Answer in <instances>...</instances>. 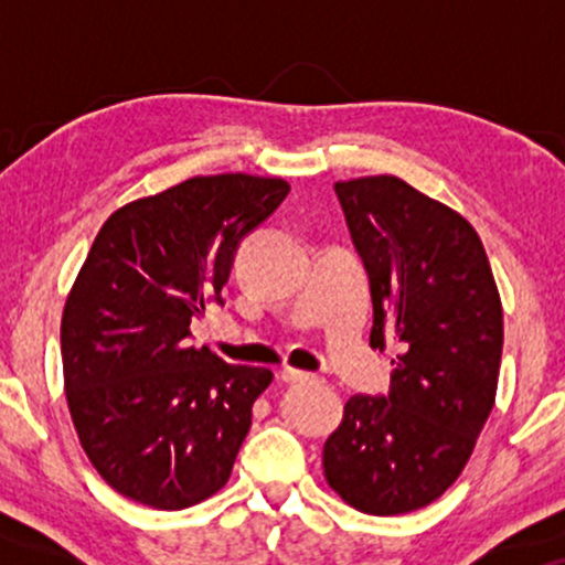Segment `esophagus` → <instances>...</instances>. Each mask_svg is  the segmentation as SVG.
Segmentation results:
<instances>
[{"instance_id":"esophagus-1","label":"esophagus","mask_w":565,"mask_h":565,"mask_svg":"<svg viewBox=\"0 0 565 565\" xmlns=\"http://www.w3.org/2000/svg\"><path fill=\"white\" fill-rule=\"evenodd\" d=\"M281 380L289 382V385H302V382H319V377L310 372H300V369H291V366H284L281 369Z\"/></svg>"}]
</instances>
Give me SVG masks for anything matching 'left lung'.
<instances>
[{"label":"left lung","instance_id":"1","mask_svg":"<svg viewBox=\"0 0 565 565\" xmlns=\"http://www.w3.org/2000/svg\"><path fill=\"white\" fill-rule=\"evenodd\" d=\"M366 265L369 345L398 340L391 393L348 398L323 476L350 508L401 515L436 502L494 408L502 300L478 233L393 174L334 183Z\"/></svg>","mask_w":565,"mask_h":565}]
</instances>
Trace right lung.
<instances>
[{
	"instance_id": "obj_1",
	"label": "right lung",
	"mask_w": 565,
	"mask_h": 565,
	"mask_svg": "<svg viewBox=\"0 0 565 565\" xmlns=\"http://www.w3.org/2000/svg\"><path fill=\"white\" fill-rule=\"evenodd\" d=\"M287 193L281 178H191L129 201L95 236L63 308V382L84 454L121 497L185 510L228 483L274 372L188 337Z\"/></svg>"
}]
</instances>
